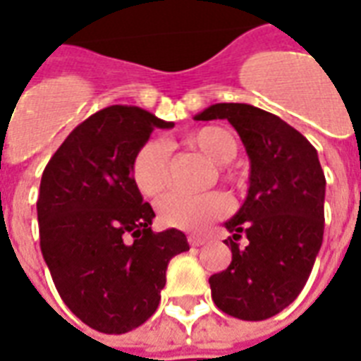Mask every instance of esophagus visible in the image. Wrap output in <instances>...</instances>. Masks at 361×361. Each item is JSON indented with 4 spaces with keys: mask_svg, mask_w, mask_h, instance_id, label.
Masks as SVG:
<instances>
[{
    "mask_svg": "<svg viewBox=\"0 0 361 361\" xmlns=\"http://www.w3.org/2000/svg\"><path fill=\"white\" fill-rule=\"evenodd\" d=\"M188 241L191 247H201V245H204L207 243V237L204 235H189L188 237Z\"/></svg>",
    "mask_w": 361,
    "mask_h": 361,
    "instance_id": "obj_1",
    "label": "esophagus"
}]
</instances>
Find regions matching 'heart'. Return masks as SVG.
Returning <instances> with one entry per match:
<instances>
[{
	"label": "heart",
	"instance_id": "b5f03b06",
	"mask_svg": "<svg viewBox=\"0 0 361 361\" xmlns=\"http://www.w3.org/2000/svg\"><path fill=\"white\" fill-rule=\"evenodd\" d=\"M188 145L207 157L214 166H226L239 151L235 135L226 128L207 126L191 133ZM132 180L145 197H157L170 181V154L160 140H149L137 149L132 160ZM162 224L185 231H201L229 210V201L221 193H168L157 204Z\"/></svg>",
	"mask_w": 361,
	"mask_h": 361
}]
</instances>
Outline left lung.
Segmentation results:
<instances>
[{
	"label": "left lung",
	"instance_id": "1",
	"mask_svg": "<svg viewBox=\"0 0 361 361\" xmlns=\"http://www.w3.org/2000/svg\"><path fill=\"white\" fill-rule=\"evenodd\" d=\"M228 120L250 160L247 199L224 226L231 264L208 279L221 312L245 322L276 316L300 295L323 241L325 176L302 133L247 103H216L195 120ZM241 236L247 245L239 247Z\"/></svg>",
	"mask_w": 361,
	"mask_h": 361
}]
</instances>
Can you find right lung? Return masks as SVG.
I'll return each instance as SVG.
<instances>
[{
    "label": "right lung",
    "mask_w": 361,
    "mask_h": 361,
    "mask_svg": "<svg viewBox=\"0 0 361 361\" xmlns=\"http://www.w3.org/2000/svg\"><path fill=\"white\" fill-rule=\"evenodd\" d=\"M154 128L173 122L140 106L92 114L47 162L38 197L39 247L59 295L92 329L120 335L159 308L180 229L154 233V212L132 180V160Z\"/></svg>",
    "instance_id": "obj_1"
}]
</instances>
